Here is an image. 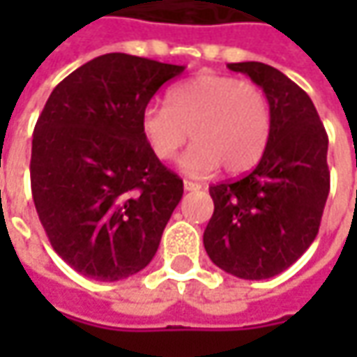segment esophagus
Here are the masks:
<instances>
[{"mask_svg": "<svg viewBox=\"0 0 357 357\" xmlns=\"http://www.w3.org/2000/svg\"><path fill=\"white\" fill-rule=\"evenodd\" d=\"M183 185H185V190H200L199 183H192V181H185Z\"/></svg>", "mask_w": 357, "mask_h": 357, "instance_id": "1", "label": "esophagus"}]
</instances>
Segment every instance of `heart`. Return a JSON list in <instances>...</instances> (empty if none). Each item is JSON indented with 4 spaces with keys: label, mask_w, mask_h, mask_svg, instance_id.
<instances>
[{
    "label": "heart",
    "mask_w": 357,
    "mask_h": 357,
    "mask_svg": "<svg viewBox=\"0 0 357 357\" xmlns=\"http://www.w3.org/2000/svg\"><path fill=\"white\" fill-rule=\"evenodd\" d=\"M181 169L204 176L220 165L230 174L252 169L270 137V107L260 87L236 77L202 73L167 93L165 105H149L141 135L151 155L172 160L188 141Z\"/></svg>",
    "instance_id": "b5f03b06"
}]
</instances>
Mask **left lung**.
<instances>
[{"label": "left lung", "mask_w": 357, "mask_h": 357, "mask_svg": "<svg viewBox=\"0 0 357 357\" xmlns=\"http://www.w3.org/2000/svg\"><path fill=\"white\" fill-rule=\"evenodd\" d=\"M228 69L264 91L270 137L252 171L208 188L214 213L202 240L225 272L264 280L292 266L320 230L330 192L328 135L308 93L282 71L258 61Z\"/></svg>", "instance_id": "left-lung-1"}]
</instances>
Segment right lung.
<instances>
[{"instance_id": "right-lung-1", "label": "right lung", "mask_w": 357, "mask_h": 357, "mask_svg": "<svg viewBox=\"0 0 357 357\" xmlns=\"http://www.w3.org/2000/svg\"><path fill=\"white\" fill-rule=\"evenodd\" d=\"M183 65L107 53L49 95L31 143V195L53 250L79 274L115 282L143 270L183 197L151 155L141 115Z\"/></svg>"}]
</instances>
